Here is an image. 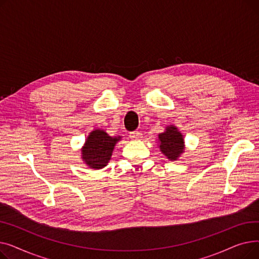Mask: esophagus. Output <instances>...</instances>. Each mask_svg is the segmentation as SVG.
Segmentation results:
<instances>
[{
    "instance_id": "34e87169",
    "label": "esophagus",
    "mask_w": 259,
    "mask_h": 259,
    "mask_svg": "<svg viewBox=\"0 0 259 259\" xmlns=\"http://www.w3.org/2000/svg\"><path fill=\"white\" fill-rule=\"evenodd\" d=\"M142 137V133L139 131H133L130 132V139L131 140H139Z\"/></svg>"
}]
</instances>
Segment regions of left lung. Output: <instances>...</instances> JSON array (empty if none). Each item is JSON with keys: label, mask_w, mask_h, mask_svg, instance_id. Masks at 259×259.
Wrapping results in <instances>:
<instances>
[{"label": "left lung", "mask_w": 259, "mask_h": 259, "mask_svg": "<svg viewBox=\"0 0 259 259\" xmlns=\"http://www.w3.org/2000/svg\"><path fill=\"white\" fill-rule=\"evenodd\" d=\"M157 145L160 152L171 161L178 160L186 147L183 133L174 125L167 126L164 132L158 134Z\"/></svg>", "instance_id": "left-lung-1"}]
</instances>
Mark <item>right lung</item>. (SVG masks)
I'll use <instances>...</instances> for the list:
<instances>
[{"label": "right lung", "mask_w": 259, "mask_h": 259, "mask_svg": "<svg viewBox=\"0 0 259 259\" xmlns=\"http://www.w3.org/2000/svg\"><path fill=\"white\" fill-rule=\"evenodd\" d=\"M120 140V135L110 137L105 130L94 129L80 149V158L90 169H103L111 159L114 147Z\"/></svg>", "instance_id": "add662e5"}]
</instances>
